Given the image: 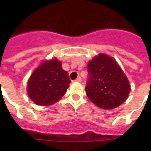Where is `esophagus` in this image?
<instances>
[{
	"label": "esophagus",
	"mask_w": 151,
	"mask_h": 151,
	"mask_svg": "<svg viewBox=\"0 0 151 151\" xmlns=\"http://www.w3.org/2000/svg\"><path fill=\"white\" fill-rule=\"evenodd\" d=\"M75 81H77V82H81V77H78Z\"/></svg>",
	"instance_id": "1"
}]
</instances>
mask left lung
<instances>
[{
    "mask_svg": "<svg viewBox=\"0 0 151 151\" xmlns=\"http://www.w3.org/2000/svg\"><path fill=\"white\" fill-rule=\"evenodd\" d=\"M88 97L97 106L111 110L119 106L129 96L130 85L117 62L99 54L88 64Z\"/></svg>",
    "mask_w": 151,
    "mask_h": 151,
    "instance_id": "obj_1",
    "label": "left lung"
}]
</instances>
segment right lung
I'll list each match as a JSON object with an SVG mask.
<instances>
[{"instance_id":"add662e5","label":"right lung","mask_w":151,"mask_h":151,"mask_svg":"<svg viewBox=\"0 0 151 151\" xmlns=\"http://www.w3.org/2000/svg\"><path fill=\"white\" fill-rule=\"evenodd\" d=\"M70 83L68 73L57 59L45 61L32 73L27 84L29 99L37 105L49 106L60 99Z\"/></svg>"}]
</instances>
